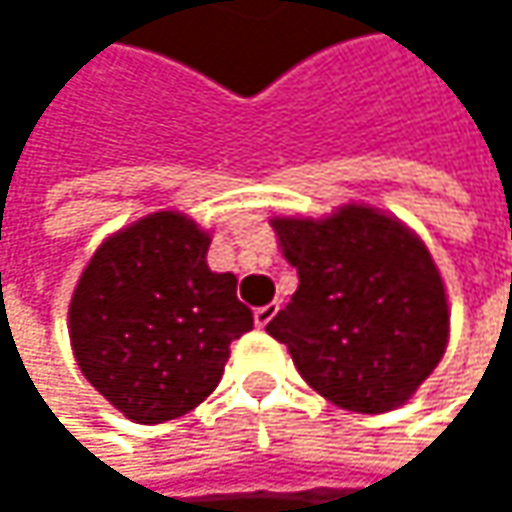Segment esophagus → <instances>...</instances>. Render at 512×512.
<instances>
[{
    "instance_id": "1",
    "label": "esophagus",
    "mask_w": 512,
    "mask_h": 512,
    "mask_svg": "<svg viewBox=\"0 0 512 512\" xmlns=\"http://www.w3.org/2000/svg\"><path fill=\"white\" fill-rule=\"evenodd\" d=\"M275 314H278V302H269V305H263V308H257V311H255V326H257V329H263V326H269Z\"/></svg>"
}]
</instances>
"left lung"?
<instances>
[{
    "label": "left lung",
    "mask_w": 512,
    "mask_h": 512,
    "mask_svg": "<svg viewBox=\"0 0 512 512\" xmlns=\"http://www.w3.org/2000/svg\"><path fill=\"white\" fill-rule=\"evenodd\" d=\"M299 287L266 332L341 409L403 406L445 356L451 311L433 255L400 219L344 204L326 219L275 216Z\"/></svg>",
    "instance_id": "left-lung-1"
}]
</instances>
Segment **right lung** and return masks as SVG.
<instances>
[{
    "mask_svg": "<svg viewBox=\"0 0 512 512\" xmlns=\"http://www.w3.org/2000/svg\"><path fill=\"white\" fill-rule=\"evenodd\" d=\"M210 234L159 210L106 237L79 275L67 329L82 376L130 421L162 424L213 394L231 341L255 326Z\"/></svg>",
    "mask_w": 512,
    "mask_h": 512,
    "instance_id": "1",
    "label": "right lung"
}]
</instances>
